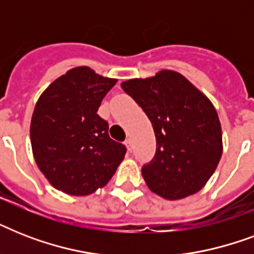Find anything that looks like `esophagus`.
Instances as JSON below:
<instances>
[{"instance_id": "1", "label": "esophagus", "mask_w": 254, "mask_h": 254, "mask_svg": "<svg viewBox=\"0 0 254 254\" xmlns=\"http://www.w3.org/2000/svg\"><path fill=\"white\" fill-rule=\"evenodd\" d=\"M125 145H127V150L131 151V139L130 138H127V141H125Z\"/></svg>"}]
</instances>
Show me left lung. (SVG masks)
<instances>
[{"label": "left lung", "instance_id": "left-lung-1", "mask_svg": "<svg viewBox=\"0 0 254 254\" xmlns=\"http://www.w3.org/2000/svg\"><path fill=\"white\" fill-rule=\"evenodd\" d=\"M121 87L142 108L154 129L155 155L142 167L147 187L169 200L203 189L223 153L220 121L208 97L170 69L130 79Z\"/></svg>", "mask_w": 254, "mask_h": 254}]
</instances>
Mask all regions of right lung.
Returning a JSON list of instances; mask_svg holds the SVG:
<instances>
[{
  "instance_id": "1",
  "label": "right lung",
  "mask_w": 254,
  "mask_h": 254,
  "mask_svg": "<svg viewBox=\"0 0 254 254\" xmlns=\"http://www.w3.org/2000/svg\"><path fill=\"white\" fill-rule=\"evenodd\" d=\"M116 79L76 67L53 81L35 104L30 139L38 167L62 192L85 196L111 181L127 147L97 115Z\"/></svg>"
}]
</instances>
